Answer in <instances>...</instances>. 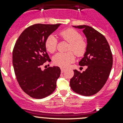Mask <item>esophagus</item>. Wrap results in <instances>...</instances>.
Instances as JSON below:
<instances>
[{
  "label": "esophagus",
  "instance_id": "1",
  "mask_svg": "<svg viewBox=\"0 0 123 123\" xmlns=\"http://www.w3.org/2000/svg\"><path fill=\"white\" fill-rule=\"evenodd\" d=\"M61 73H64L65 71V68H61Z\"/></svg>",
  "mask_w": 123,
  "mask_h": 123
}]
</instances>
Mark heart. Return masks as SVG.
I'll return each instance as SVG.
<instances>
[{"instance_id":"1","label":"heart","mask_w":123,"mask_h":123,"mask_svg":"<svg viewBox=\"0 0 123 123\" xmlns=\"http://www.w3.org/2000/svg\"><path fill=\"white\" fill-rule=\"evenodd\" d=\"M61 37L69 43L68 50H72L75 55L79 57L83 56L87 49V43L83 39L81 34L73 28H68L60 33ZM58 40L53 34L49 36L45 42L47 50L54 53L56 49ZM75 60V56L72 52L66 53L59 52L53 57V62L56 65L61 67H67Z\"/></svg>"}]
</instances>
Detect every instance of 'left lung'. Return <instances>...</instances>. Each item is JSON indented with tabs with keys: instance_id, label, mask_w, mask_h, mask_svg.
Wrapping results in <instances>:
<instances>
[{
	"instance_id": "obj_1",
	"label": "left lung",
	"mask_w": 123,
	"mask_h": 123,
	"mask_svg": "<svg viewBox=\"0 0 123 123\" xmlns=\"http://www.w3.org/2000/svg\"><path fill=\"white\" fill-rule=\"evenodd\" d=\"M83 32L87 38V49L79 62L80 66H87L83 73L74 69L69 85L72 90L83 96H92L105 85L112 67V55L106 38L89 25L73 26Z\"/></svg>"
}]
</instances>
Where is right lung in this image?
Segmentation results:
<instances>
[{"label":"right lung","mask_w":123,"mask_h":123,"mask_svg":"<svg viewBox=\"0 0 123 123\" xmlns=\"http://www.w3.org/2000/svg\"><path fill=\"white\" fill-rule=\"evenodd\" d=\"M61 24H37L26 28L17 40L12 53V63L17 80L25 93L35 99H42L52 93L60 76L58 67L41 69L48 61L45 42Z\"/></svg>","instance_id":"add662e5"}]
</instances>
